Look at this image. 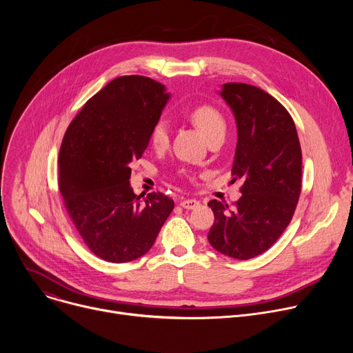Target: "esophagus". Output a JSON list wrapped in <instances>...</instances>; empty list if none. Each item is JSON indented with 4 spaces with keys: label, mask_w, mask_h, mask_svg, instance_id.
Here are the masks:
<instances>
[{
    "label": "esophagus",
    "mask_w": 353,
    "mask_h": 353,
    "mask_svg": "<svg viewBox=\"0 0 353 353\" xmlns=\"http://www.w3.org/2000/svg\"><path fill=\"white\" fill-rule=\"evenodd\" d=\"M199 205H200V201L196 199H188V200L180 201V206L186 210H193V209L199 208Z\"/></svg>",
    "instance_id": "obj_1"
}]
</instances>
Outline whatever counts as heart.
<instances>
[{"label":"heart","instance_id":"obj_1","mask_svg":"<svg viewBox=\"0 0 353 353\" xmlns=\"http://www.w3.org/2000/svg\"><path fill=\"white\" fill-rule=\"evenodd\" d=\"M189 117L208 140L219 133H225L226 130V121L223 116L219 113V110H216L209 104L194 107L190 111ZM169 134H170L169 124H167L165 120H159L153 125L152 133H150V141L153 147L164 148L167 144H169Z\"/></svg>","mask_w":353,"mask_h":353}]
</instances>
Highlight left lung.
Instances as JSON below:
<instances>
[{"mask_svg":"<svg viewBox=\"0 0 353 353\" xmlns=\"http://www.w3.org/2000/svg\"><path fill=\"white\" fill-rule=\"evenodd\" d=\"M236 120L233 180L243 181L236 208L210 200L209 243L248 261L266 252L290 223L302 188V150L288 110L265 90L226 83L219 91Z\"/></svg>","mask_w":353,"mask_h":353,"instance_id":"obj_1","label":"left lung"}]
</instances>
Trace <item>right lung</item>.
Instances as JSON below:
<instances>
[{"instance_id": "right-lung-1", "label": "right lung", "mask_w": 353, "mask_h": 353, "mask_svg": "<svg viewBox=\"0 0 353 353\" xmlns=\"http://www.w3.org/2000/svg\"><path fill=\"white\" fill-rule=\"evenodd\" d=\"M170 99L161 83L123 76L92 96L68 125L59 156V188L84 243L111 263L152 249L174 208L163 193L134 194L132 163L150 141Z\"/></svg>"}]
</instances>
